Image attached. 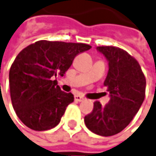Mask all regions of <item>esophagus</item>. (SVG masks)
I'll return each mask as SVG.
<instances>
[{
    "instance_id": "1",
    "label": "esophagus",
    "mask_w": 156,
    "mask_h": 156,
    "mask_svg": "<svg viewBox=\"0 0 156 156\" xmlns=\"http://www.w3.org/2000/svg\"><path fill=\"white\" fill-rule=\"evenodd\" d=\"M75 100L76 102H82L84 101V97H82L81 95H75Z\"/></svg>"
}]
</instances>
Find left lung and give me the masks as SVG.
Listing matches in <instances>:
<instances>
[{
  "label": "left lung",
  "mask_w": 156,
  "mask_h": 156,
  "mask_svg": "<svg viewBox=\"0 0 156 156\" xmlns=\"http://www.w3.org/2000/svg\"><path fill=\"white\" fill-rule=\"evenodd\" d=\"M96 50L108 62L104 85L107 87L110 101L105 106L95 102L84 121L93 133L108 137L123 130L138 113L145 97L146 80L139 63L126 51L113 46Z\"/></svg>",
  "instance_id": "obj_1"
}]
</instances>
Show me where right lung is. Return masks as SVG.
Here are the masks:
<instances>
[{"label":"right lung","mask_w":156,"mask_h":156,"mask_svg":"<svg viewBox=\"0 0 156 156\" xmlns=\"http://www.w3.org/2000/svg\"><path fill=\"white\" fill-rule=\"evenodd\" d=\"M90 48L84 43L39 41L18 53L9 72L10 93L27 127L43 131L59 124L74 96L62 91L53 79L63 76L76 55Z\"/></svg>","instance_id":"obj_1"}]
</instances>
